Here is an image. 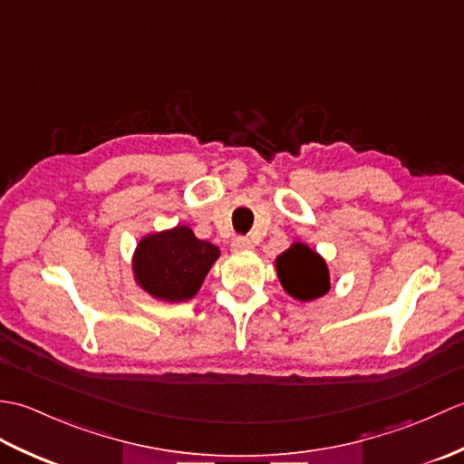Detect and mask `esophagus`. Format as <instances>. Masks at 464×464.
Segmentation results:
<instances>
[{
  "instance_id": "obj_1",
  "label": "esophagus",
  "mask_w": 464,
  "mask_h": 464,
  "mask_svg": "<svg viewBox=\"0 0 464 464\" xmlns=\"http://www.w3.org/2000/svg\"><path fill=\"white\" fill-rule=\"evenodd\" d=\"M231 249L233 251H253L255 249V245H253V241H249L247 237H237L233 241V245H231Z\"/></svg>"
}]
</instances>
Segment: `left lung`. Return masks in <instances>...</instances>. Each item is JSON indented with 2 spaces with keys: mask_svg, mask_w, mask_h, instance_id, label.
Segmentation results:
<instances>
[{
  "mask_svg": "<svg viewBox=\"0 0 464 464\" xmlns=\"http://www.w3.org/2000/svg\"><path fill=\"white\" fill-rule=\"evenodd\" d=\"M275 271L287 295L303 303L321 299L331 289L327 261L303 241H293L275 257Z\"/></svg>",
  "mask_w": 464,
  "mask_h": 464,
  "instance_id": "1",
  "label": "left lung"
}]
</instances>
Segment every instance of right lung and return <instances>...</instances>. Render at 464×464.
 I'll list each match as a JSON object with an SVG mask.
<instances>
[{
  "mask_svg": "<svg viewBox=\"0 0 464 464\" xmlns=\"http://www.w3.org/2000/svg\"><path fill=\"white\" fill-rule=\"evenodd\" d=\"M219 255L217 245L197 239L187 225L147 233L131 255L133 281L157 301H189L199 293Z\"/></svg>",
  "mask_w": 464,
  "mask_h": 464,
  "instance_id": "obj_1",
  "label": "right lung"
}]
</instances>
